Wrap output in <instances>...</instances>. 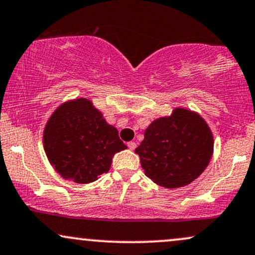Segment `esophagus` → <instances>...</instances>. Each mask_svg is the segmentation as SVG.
<instances>
[{"label": "esophagus", "mask_w": 255, "mask_h": 255, "mask_svg": "<svg viewBox=\"0 0 255 255\" xmlns=\"http://www.w3.org/2000/svg\"><path fill=\"white\" fill-rule=\"evenodd\" d=\"M127 146H128V148H129V149H131V151H133V149H135L136 143L134 142V141H129V142L127 143Z\"/></svg>", "instance_id": "1"}]
</instances>
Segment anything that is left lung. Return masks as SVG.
I'll return each mask as SVG.
<instances>
[{"instance_id":"left-lung-1","label":"left lung","mask_w":255,"mask_h":255,"mask_svg":"<svg viewBox=\"0 0 255 255\" xmlns=\"http://www.w3.org/2000/svg\"><path fill=\"white\" fill-rule=\"evenodd\" d=\"M135 148L141 167L149 179L167 189L194 182L209 165L214 137L209 126L197 113L176 108L146 128Z\"/></svg>"}]
</instances>
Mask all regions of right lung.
<instances>
[{
    "instance_id": "obj_1",
    "label": "right lung",
    "mask_w": 255,
    "mask_h": 255,
    "mask_svg": "<svg viewBox=\"0 0 255 255\" xmlns=\"http://www.w3.org/2000/svg\"><path fill=\"white\" fill-rule=\"evenodd\" d=\"M44 149L48 161L64 179L88 184L107 173L115 153L127 146L114 126L88 98L60 104L45 126Z\"/></svg>"
}]
</instances>
